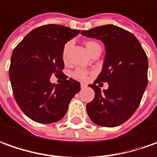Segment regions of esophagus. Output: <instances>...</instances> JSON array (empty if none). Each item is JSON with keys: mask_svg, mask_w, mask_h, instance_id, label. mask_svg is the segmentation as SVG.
<instances>
[{"mask_svg": "<svg viewBox=\"0 0 157 157\" xmlns=\"http://www.w3.org/2000/svg\"><path fill=\"white\" fill-rule=\"evenodd\" d=\"M80 86H81V89H85V88H86V86H87V85H86V84H85V83H81Z\"/></svg>", "mask_w": 157, "mask_h": 157, "instance_id": "esophagus-1", "label": "esophagus"}]
</instances>
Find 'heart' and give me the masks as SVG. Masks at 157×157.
Wrapping results in <instances>:
<instances>
[{"label": "heart", "instance_id": "heart-1", "mask_svg": "<svg viewBox=\"0 0 157 157\" xmlns=\"http://www.w3.org/2000/svg\"><path fill=\"white\" fill-rule=\"evenodd\" d=\"M85 47H86V48H87V50L90 52V55H92L93 53L96 51L97 49L101 48L100 44H98L97 42H96V41H93V40L86 41V42L85 43ZM72 46V41H68L67 43L64 45L63 49H62V58H63L64 61L67 60V53ZM88 75H89V72H87L86 70H85V69H82V68H78V69H76V70L74 71V72H73V77H74L75 78L81 79V80H85V79H87Z\"/></svg>", "mask_w": 157, "mask_h": 157}]
</instances>
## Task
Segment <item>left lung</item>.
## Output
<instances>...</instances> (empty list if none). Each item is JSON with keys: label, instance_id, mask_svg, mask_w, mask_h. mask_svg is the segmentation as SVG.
Masks as SVG:
<instances>
[{"label": "left lung", "instance_id": "obj_1", "mask_svg": "<svg viewBox=\"0 0 157 157\" xmlns=\"http://www.w3.org/2000/svg\"><path fill=\"white\" fill-rule=\"evenodd\" d=\"M81 34L101 40L106 48L102 70L94 85H89L95 97L86 105L87 113L98 126H120L137 110L146 89V53L133 34L116 25L97 26ZM100 82L109 84L103 93L95 85Z\"/></svg>", "mask_w": 157, "mask_h": 157}]
</instances>
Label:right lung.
Returning <instances> with one entry per match:
<instances>
[{
    "mask_svg": "<svg viewBox=\"0 0 157 157\" xmlns=\"http://www.w3.org/2000/svg\"><path fill=\"white\" fill-rule=\"evenodd\" d=\"M79 30L60 25H45L27 34L13 51L9 78L13 96L24 113L42 124L64 117L69 102L80 90L79 82L62 72V49ZM52 74L61 76V84H52Z\"/></svg>",
    "mask_w": 157,
    "mask_h": 157,
    "instance_id": "obj_1",
    "label": "right lung"
}]
</instances>
